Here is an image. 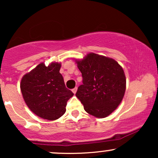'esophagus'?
<instances>
[{"label": "esophagus", "mask_w": 158, "mask_h": 158, "mask_svg": "<svg viewBox=\"0 0 158 158\" xmlns=\"http://www.w3.org/2000/svg\"><path fill=\"white\" fill-rule=\"evenodd\" d=\"M72 91H73V94L77 93V87H76V88H74L73 89H72Z\"/></svg>", "instance_id": "34e87169"}]
</instances>
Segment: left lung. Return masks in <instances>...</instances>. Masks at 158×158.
I'll list each match as a JSON object with an SVG mask.
<instances>
[{
	"mask_svg": "<svg viewBox=\"0 0 158 158\" xmlns=\"http://www.w3.org/2000/svg\"><path fill=\"white\" fill-rule=\"evenodd\" d=\"M76 62L83 79L76 96L90 115L108 117L124 97L126 79L123 68L111 58L94 52Z\"/></svg>",
	"mask_w": 158,
	"mask_h": 158,
	"instance_id": "1",
	"label": "left lung"
}]
</instances>
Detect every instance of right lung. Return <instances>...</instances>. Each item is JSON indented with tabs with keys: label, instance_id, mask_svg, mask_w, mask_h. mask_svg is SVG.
<instances>
[{
	"label": "right lung",
	"instance_id": "1",
	"mask_svg": "<svg viewBox=\"0 0 158 158\" xmlns=\"http://www.w3.org/2000/svg\"><path fill=\"white\" fill-rule=\"evenodd\" d=\"M60 68V63L51 62L48 66L41 63L21 79L20 87L27 106L42 119L61 117L66 111L67 102L73 96L65 86Z\"/></svg>",
	"mask_w": 158,
	"mask_h": 158
}]
</instances>
